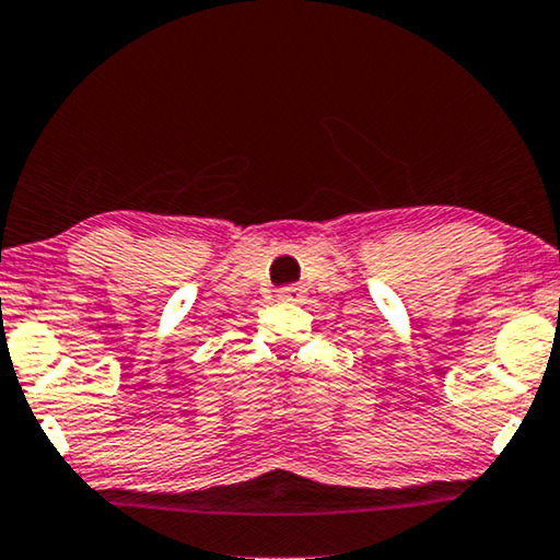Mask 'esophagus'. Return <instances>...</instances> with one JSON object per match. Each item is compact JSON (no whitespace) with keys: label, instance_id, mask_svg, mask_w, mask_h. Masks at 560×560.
I'll use <instances>...</instances> for the list:
<instances>
[{"label":"esophagus","instance_id":"obj_1","mask_svg":"<svg viewBox=\"0 0 560 560\" xmlns=\"http://www.w3.org/2000/svg\"><path fill=\"white\" fill-rule=\"evenodd\" d=\"M303 288L300 285H288V288H280L278 290V298L280 300H298V298H303Z\"/></svg>","mask_w":560,"mask_h":560}]
</instances>
